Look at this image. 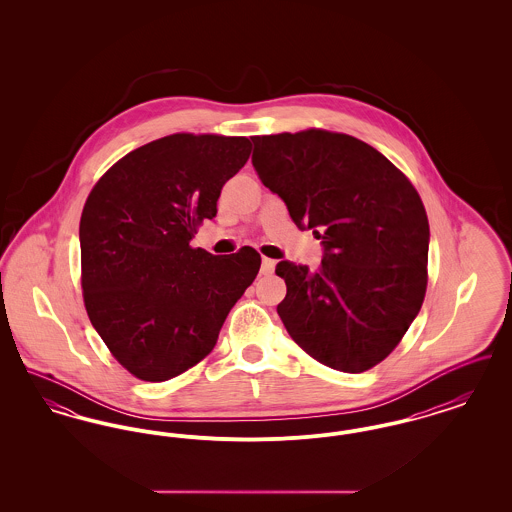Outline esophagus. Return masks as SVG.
I'll list each match as a JSON object with an SVG mask.
<instances>
[{
	"label": "esophagus",
	"mask_w": 512,
	"mask_h": 512,
	"mask_svg": "<svg viewBox=\"0 0 512 512\" xmlns=\"http://www.w3.org/2000/svg\"><path fill=\"white\" fill-rule=\"evenodd\" d=\"M274 267H276V261L263 257V263H261V274H272V272H274Z\"/></svg>",
	"instance_id": "34e87169"
}]
</instances>
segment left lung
<instances>
[{
  "label": "left lung",
  "mask_w": 512,
  "mask_h": 512,
  "mask_svg": "<svg viewBox=\"0 0 512 512\" xmlns=\"http://www.w3.org/2000/svg\"><path fill=\"white\" fill-rule=\"evenodd\" d=\"M251 142L263 184L324 247L317 272L278 263L288 293L276 311L318 363L365 372L395 349L424 301L430 226L420 195L380 151L347 134Z\"/></svg>",
  "instance_id": "obj_1"
}]
</instances>
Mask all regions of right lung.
I'll use <instances>...</instances> for the list:
<instances>
[{
    "instance_id": "obj_1",
    "label": "right lung",
    "mask_w": 512,
    "mask_h": 512,
    "mask_svg": "<svg viewBox=\"0 0 512 512\" xmlns=\"http://www.w3.org/2000/svg\"><path fill=\"white\" fill-rule=\"evenodd\" d=\"M247 138L172 134L101 176L80 219L88 317L113 357L146 382L205 359L261 255H213L190 242L217 215L220 190L247 163Z\"/></svg>"
}]
</instances>
